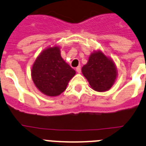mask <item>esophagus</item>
<instances>
[{"label": "esophagus", "mask_w": 146, "mask_h": 146, "mask_svg": "<svg viewBox=\"0 0 146 146\" xmlns=\"http://www.w3.org/2000/svg\"><path fill=\"white\" fill-rule=\"evenodd\" d=\"M76 71L78 72V73H81V66H78L77 68H76Z\"/></svg>", "instance_id": "34e87169"}]
</instances>
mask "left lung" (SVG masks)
<instances>
[{
  "label": "left lung",
  "instance_id": "1",
  "mask_svg": "<svg viewBox=\"0 0 146 146\" xmlns=\"http://www.w3.org/2000/svg\"><path fill=\"white\" fill-rule=\"evenodd\" d=\"M82 73L94 90L106 92L113 86L117 76L114 62L102 52H94L82 67Z\"/></svg>",
  "mask_w": 146,
  "mask_h": 146
}]
</instances>
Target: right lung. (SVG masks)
Returning <instances> with one entry per match:
<instances>
[{
    "label": "right lung",
    "mask_w": 146,
    "mask_h": 146,
    "mask_svg": "<svg viewBox=\"0 0 146 146\" xmlns=\"http://www.w3.org/2000/svg\"><path fill=\"white\" fill-rule=\"evenodd\" d=\"M75 74L76 71L62 58L57 46L43 51L35 60L31 71L35 86L50 97L63 92Z\"/></svg>",
    "instance_id": "add662e5"
}]
</instances>
